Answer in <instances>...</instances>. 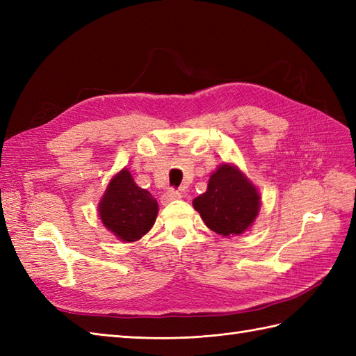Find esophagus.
Returning <instances> with one entry per match:
<instances>
[{
  "label": "esophagus",
  "instance_id": "34e87169",
  "mask_svg": "<svg viewBox=\"0 0 356 356\" xmlns=\"http://www.w3.org/2000/svg\"><path fill=\"white\" fill-rule=\"evenodd\" d=\"M180 197H182V193L174 190V188H170V190L162 195V203H163V205H166V203H170V202L180 199Z\"/></svg>",
  "mask_w": 356,
  "mask_h": 356
}]
</instances>
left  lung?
<instances>
[{"label": "left lung", "instance_id": "left-lung-1", "mask_svg": "<svg viewBox=\"0 0 356 356\" xmlns=\"http://www.w3.org/2000/svg\"><path fill=\"white\" fill-rule=\"evenodd\" d=\"M193 205L209 229L228 237L241 234L255 220L260 195L237 168L223 163L209 177L207 193L195 197Z\"/></svg>", "mask_w": 356, "mask_h": 356}]
</instances>
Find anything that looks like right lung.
<instances>
[{"label": "right lung", "mask_w": 356, "mask_h": 356, "mask_svg": "<svg viewBox=\"0 0 356 356\" xmlns=\"http://www.w3.org/2000/svg\"><path fill=\"white\" fill-rule=\"evenodd\" d=\"M157 209V200L136 185L127 170L111 179L99 203L105 228L124 241H136L145 236L154 225Z\"/></svg>", "instance_id": "1"}]
</instances>
